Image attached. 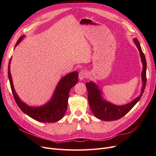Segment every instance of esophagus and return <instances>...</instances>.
<instances>
[{
	"label": "esophagus",
	"mask_w": 156,
	"mask_h": 156,
	"mask_svg": "<svg viewBox=\"0 0 156 156\" xmlns=\"http://www.w3.org/2000/svg\"><path fill=\"white\" fill-rule=\"evenodd\" d=\"M87 73L86 70H82L79 72V77L80 80H83V79H86L87 77Z\"/></svg>",
	"instance_id": "obj_1"
}]
</instances>
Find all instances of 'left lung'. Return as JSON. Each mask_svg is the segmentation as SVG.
<instances>
[{
	"mask_svg": "<svg viewBox=\"0 0 156 156\" xmlns=\"http://www.w3.org/2000/svg\"><path fill=\"white\" fill-rule=\"evenodd\" d=\"M134 42L137 46V48L139 50L141 59L143 63V71L142 73V80H143V87L142 91L140 96L135 100L132 101L131 103L127 105L123 106H117L114 105L112 103L107 102L102 100L101 97V92L98 90L97 86L94 83L90 82L87 83L86 86L87 90L88 93V101L91 110L94 114L96 117H97L101 120L103 121H114L119 119L124 115L126 114L129 111L134 107L136 103L140 100L144 92L145 88L146 86L147 83V76H146V70H147V62L145 55L141 48L140 44L137 39H134Z\"/></svg>",
	"mask_w": 156,
	"mask_h": 156,
	"instance_id": "obj_1",
	"label": "left lung"
}]
</instances>
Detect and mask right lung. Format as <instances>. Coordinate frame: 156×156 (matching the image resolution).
I'll return each mask as SVG.
<instances>
[{"mask_svg":"<svg viewBox=\"0 0 156 156\" xmlns=\"http://www.w3.org/2000/svg\"><path fill=\"white\" fill-rule=\"evenodd\" d=\"M23 37V36L20 37L16 43L15 47ZM11 61V57L8 65V77L14 98L20 108L28 116L40 122H55L62 119L67 108L69 91L78 82V73L73 72L61 79L56 87L53 98L47 104L40 107H31L22 102L14 91L10 72Z\"/></svg>","mask_w":156,"mask_h":156,"instance_id":"obj_1","label":"right lung"}]
</instances>
